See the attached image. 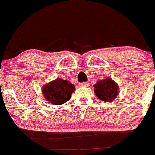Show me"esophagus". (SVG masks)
<instances>
[{
    "instance_id": "1",
    "label": "esophagus",
    "mask_w": 155,
    "mask_h": 155,
    "mask_svg": "<svg viewBox=\"0 0 155 155\" xmlns=\"http://www.w3.org/2000/svg\"><path fill=\"white\" fill-rule=\"evenodd\" d=\"M90 82H88V81H87V82H81V83H79V86L80 87H88L90 86Z\"/></svg>"
}]
</instances>
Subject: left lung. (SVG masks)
<instances>
[{
    "label": "left lung",
    "mask_w": 155,
    "mask_h": 155,
    "mask_svg": "<svg viewBox=\"0 0 155 155\" xmlns=\"http://www.w3.org/2000/svg\"><path fill=\"white\" fill-rule=\"evenodd\" d=\"M93 87H95V94L104 101L111 102L118 94V84L110 78L98 81Z\"/></svg>",
    "instance_id": "obj_1"
}]
</instances>
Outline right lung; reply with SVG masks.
I'll return each instance as SVG.
<instances>
[{"label": "right lung", "mask_w": 155, "mask_h": 155, "mask_svg": "<svg viewBox=\"0 0 155 155\" xmlns=\"http://www.w3.org/2000/svg\"><path fill=\"white\" fill-rule=\"evenodd\" d=\"M75 91V86L69 81L57 79L42 87L44 97L48 102L61 105L70 100Z\"/></svg>", "instance_id": "1"}]
</instances>
